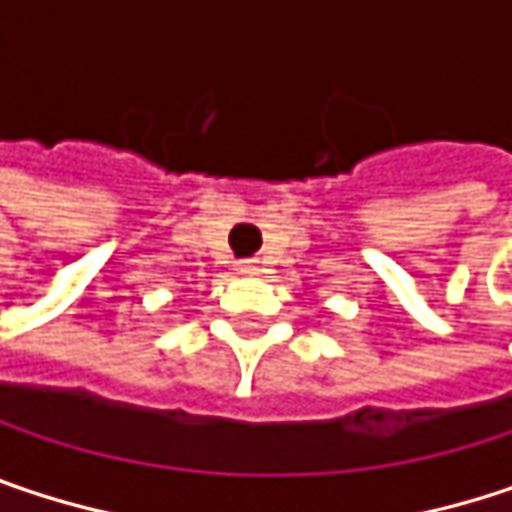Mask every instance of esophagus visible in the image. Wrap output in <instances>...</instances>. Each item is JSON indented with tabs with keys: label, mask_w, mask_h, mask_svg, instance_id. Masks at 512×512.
<instances>
[{
	"label": "esophagus",
	"mask_w": 512,
	"mask_h": 512,
	"mask_svg": "<svg viewBox=\"0 0 512 512\" xmlns=\"http://www.w3.org/2000/svg\"><path fill=\"white\" fill-rule=\"evenodd\" d=\"M237 272L240 275H257L260 272V260H240L237 263Z\"/></svg>",
	"instance_id": "esophagus-1"
}]
</instances>
